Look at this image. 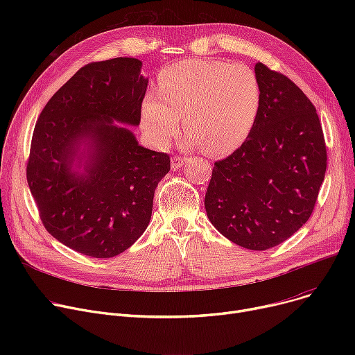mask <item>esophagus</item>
Returning a JSON list of instances; mask_svg holds the SVG:
<instances>
[{
	"instance_id": "1",
	"label": "esophagus",
	"mask_w": 355,
	"mask_h": 355,
	"mask_svg": "<svg viewBox=\"0 0 355 355\" xmlns=\"http://www.w3.org/2000/svg\"><path fill=\"white\" fill-rule=\"evenodd\" d=\"M184 164H185V158H182V157L175 155V157L171 158V168H173L174 171L178 170V168H181Z\"/></svg>"
}]
</instances>
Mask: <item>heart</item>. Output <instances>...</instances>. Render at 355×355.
<instances>
[{
  "label": "heart",
  "mask_w": 355,
  "mask_h": 355,
  "mask_svg": "<svg viewBox=\"0 0 355 355\" xmlns=\"http://www.w3.org/2000/svg\"><path fill=\"white\" fill-rule=\"evenodd\" d=\"M262 106V86L248 66L226 60H182L158 76V95L148 93L141 122L149 141L164 146L181 129L190 145L229 154L243 144Z\"/></svg>",
  "instance_id": "1"
}]
</instances>
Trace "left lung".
<instances>
[{
  "label": "left lung",
  "mask_w": 355,
  "mask_h": 355,
  "mask_svg": "<svg viewBox=\"0 0 355 355\" xmlns=\"http://www.w3.org/2000/svg\"><path fill=\"white\" fill-rule=\"evenodd\" d=\"M262 106L249 138L214 162L204 206L211 225L233 243L266 250L311 217L327 170L316 109L282 73L256 63Z\"/></svg>",
  "instance_id": "8db88e82"
}]
</instances>
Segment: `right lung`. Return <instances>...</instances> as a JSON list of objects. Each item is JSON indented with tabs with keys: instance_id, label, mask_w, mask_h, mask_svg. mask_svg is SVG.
Wrapping results in <instances>:
<instances>
[{
	"instance_id": "1",
	"label": "right lung",
	"mask_w": 355,
	"mask_h": 355,
	"mask_svg": "<svg viewBox=\"0 0 355 355\" xmlns=\"http://www.w3.org/2000/svg\"><path fill=\"white\" fill-rule=\"evenodd\" d=\"M142 62L116 58L76 71L35 123L27 182L46 230L82 254L107 259L149 225L170 157L138 144L148 79ZM123 123L119 125L117 122Z\"/></svg>"
}]
</instances>
